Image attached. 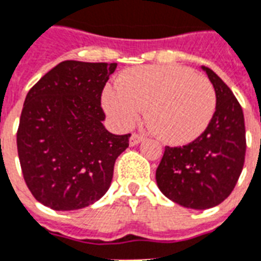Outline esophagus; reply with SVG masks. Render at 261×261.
Wrapping results in <instances>:
<instances>
[{
    "instance_id": "obj_1",
    "label": "esophagus",
    "mask_w": 261,
    "mask_h": 261,
    "mask_svg": "<svg viewBox=\"0 0 261 261\" xmlns=\"http://www.w3.org/2000/svg\"><path fill=\"white\" fill-rule=\"evenodd\" d=\"M140 141H143V136L139 133H132L130 139H129V144L130 145H137Z\"/></svg>"
}]
</instances>
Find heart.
<instances>
[{
	"instance_id": "b5f03b06",
	"label": "heart",
	"mask_w": 261,
	"mask_h": 261,
	"mask_svg": "<svg viewBox=\"0 0 261 261\" xmlns=\"http://www.w3.org/2000/svg\"><path fill=\"white\" fill-rule=\"evenodd\" d=\"M103 108L120 129H129L147 108L149 125L165 143L184 145L207 129L217 109L211 82L179 65L139 66L120 74L103 92Z\"/></svg>"
}]
</instances>
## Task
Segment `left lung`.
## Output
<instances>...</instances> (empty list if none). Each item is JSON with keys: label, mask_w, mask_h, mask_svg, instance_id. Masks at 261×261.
<instances>
[{"label": "left lung", "mask_w": 261, "mask_h": 261, "mask_svg": "<svg viewBox=\"0 0 261 261\" xmlns=\"http://www.w3.org/2000/svg\"><path fill=\"white\" fill-rule=\"evenodd\" d=\"M217 94V109L196 140L165 147L156 184L174 203L193 210L221 204L233 192L245 162V121L241 105L217 73L203 66Z\"/></svg>", "instance_id": "1"}]
</instances>
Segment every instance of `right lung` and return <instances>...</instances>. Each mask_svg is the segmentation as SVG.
<instances>
[{
	"mask_svg": "<svg viewBox=\"0 0 261 261\" xmlns=\"http://www.w3.org/2000/svg\"><path fill=\"white\" fill-rule=\"evenodd\" d=\"M117 64L64 61L44 74L24 102L17 152L24 181L46 207H88L108 192L129 136L105 128L103 88Z\"/></svg>",
	"mask_w": 261,
	"mask_h": 261,
	"instance_id": "obj_1",
	"label": "right lung"
}]
</instances>
